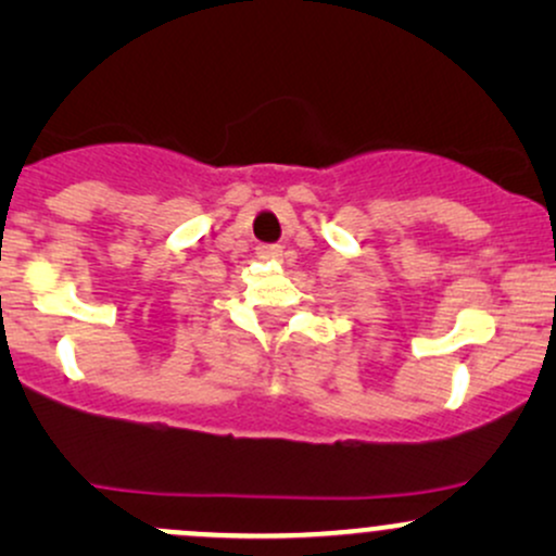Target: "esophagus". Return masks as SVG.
Listing matches in <instances>:
<instances>
[{
    "mask_svg": "<svg viewBox=\"0 0 556 556\" xmlns=\"http://www.w3.org/2000/svg\"><path fill=\"white\" fill-rule=\"evenodd\" d=\"M258 256L261 258H274V261H282L287 253L282 251V245H261L258 248Z\"/></svg>",
    "mask_w": 556,
    "mask_h": 556,
    "instance_id": "1",
    "label": "esophagus"
}]
</instances>
